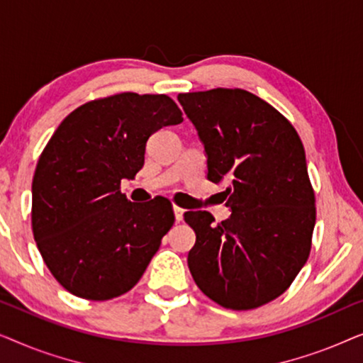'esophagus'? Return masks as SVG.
<instances>
[{
	"mask_svg": "<svg viewBox=\"0 0 363 363\" xmlns=\"http://www.w3.org/2000/svg\"><path fill=\"white\" fill-rule=\"evenodd\" d=\"M173 213H175V220L180 223L183 220V215H185V210L180 206H173Z\"/></svg>",
	"mask_w": 363,
	"mask_h": 363,
	"instance_id": "obj_1",
	"label": "esophagus"
}]
</instances>
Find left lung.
Here are the masks:
<instances>
[{
	"instance_id": "left-lung-1",
	"label": "left lung",
	"mask_w": 363,
	"mask_h": 363,
	"mask_svg": "<svg viewBox=\"0 0 363 363\" xmlns=\"http://www.w3.org/2000/svg\"><path fill=\"white\" fill-rule=\"evenodd\" d=\"M178 102L205 147L208 180L230 183L228 220L185 213L196 235L188 267L211 301L256 309L279 297L309 257L315 198L304 145L284 116L242 89L178 94Z\"/></svg>"
}]
</instances>
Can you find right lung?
<instances>
[{"label": "right lung", "mask_w": 363, "mask_h": 363, "mask_svg": "<svg viewBox=\"0 0 363 363\" xmlns=\"http://www.w3.org/2000/svg\"><path fill=\"white\" fill-rule=\"evenodd\" d=\"M182 122L168 96L123 92L77 107L48 142L33 178V233L71 294L113 299L145 272L175 223L172 203L128 201L121 182L143 167L152 133Z\"/></svg>", "instance_id": "obj_1"}]
</instances>
